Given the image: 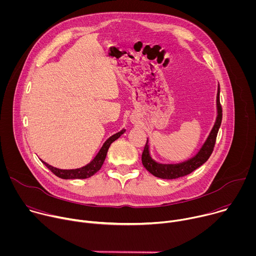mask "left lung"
Wrapping results in <instances>:
<instances>
[{
	"label": "left lung",
	"instance_id": "1",
	"mask_svg": "<svg viewBox=\"0 0 256 256\" xmlns=\"http://www.w3.org/2000/svg\"><path fill=\"white\" fill-rule=\"evenodd\" d=\"M222 122V106L220 104V86L218 85L216 93V118L214 124L208 134L200 151L190 159L177 164H162L156 162L150 154L148 138L142 154V163L151 174L162 179H175L186 176L202 166L212 153L218 128Z\"/></svg>",
	"mask_w": 256,
	"mask_h": 256
}]
</instances>
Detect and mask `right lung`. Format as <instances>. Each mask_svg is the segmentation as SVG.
<instances>
[{
  "label": "right lung",
  "instance_id": "obj_1",
  "mask_svg": "<svg viewBox=\"0 0 256 256\" xmlns=\"http://www.w3.org/2000/svg\"><path fill=\"white\" fill-rule=\"evenodd\" d=\"M126 132L124 128H122L120 132L114 134V136H112L110 138H108L105 142L103 144V146L101 147V149L99 150V152L97 153V155L95 156V158L88 163L87 165L81 167V168H77V169H58L56 168L50 164H48L46 162L42 161V162L58 177L62 178V179H85L88 177H91L92 175H94L97 171L100 170V168L103 165V162L106 158V154L107 151L110 147V144L118 140L124 132Z\"/></svg>",
  "mask_w": 256,
  "mask_h": 256
}]
</instances>
